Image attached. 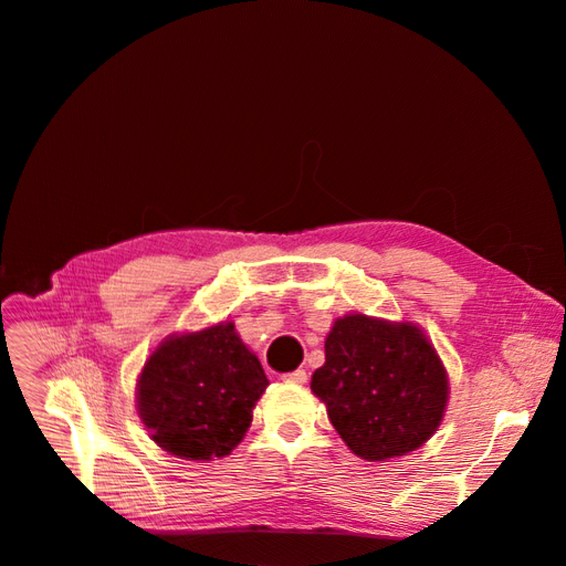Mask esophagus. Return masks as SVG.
Instances as JSON below:
<instances>
[{
  "instance_id": "34e87169",
  "label": "esophagus",
  "mask_w": 566,
  "mask_h": 566,
  "mask_svg": "<svg viewBox=\"0 0 566 566\" xmlns=\"http://www.w3.org/2000/svg\"><path fill=\"white\" fill-rule=\"evenodd\" d=\"M284 382H295V385H305L307 382V371L305 369H295V371H289L282 376Z\"/></svg>"
}]
</instances>
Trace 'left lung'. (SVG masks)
<instances>
[{
    "label": "left lung",
    "instance_id": "1",
    "mask_svg": "<svg viewBox=\"0 0 566 566\" xmlns=\"http://www.w3.org/2000/svg\"><path fill=\"white\" fill-rule=\"evenodd\" d=\"M312 392L353 454L385 461L415 452L436 433L450 382L418 325L346 314L325 337Z\"/></svg>",
    "mask_w": 566,
    "mask_h": 566
}]
</instances>
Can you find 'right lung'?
<instances>
[{"instance_id": "obj_1", "label": "right lung", "mask_w": 566, "mask_h": 566, "mask_svg": "<svg viewBox=\"0 0 566 566\" xmlns=\"http://www.w3.org/2000/svg\"><path fill=\"white\" fill-rule=\"evenodd\" d=\"M268 388L256 355L222 321L167 337L137 380V412L165 452L188 461L227 457L243 440Z\"/></svg>"}]
</instances>
